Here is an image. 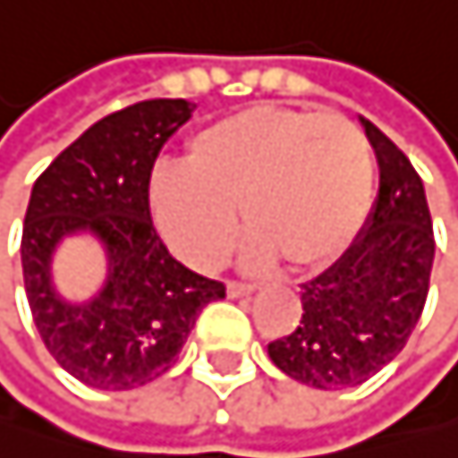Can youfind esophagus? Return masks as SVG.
Listing matches in <instances>:
<instances>
[{
	"label": "esophagus",
	"mask_w": 458,
	"mask_h": 458,
	"mask_svg": "<svg viewBox=\"0 0 458 458\" xmlns=\"http://www.w3.org/2000/svg\"><path fill=\"white\" fill-rule=\"evenodd\" d=\"M253 292H257V285H253V283H239V280L227 283V294H231V297H250Z\"/></svg>",
	"instance_id": "esophagus-1"
}]
</instances>
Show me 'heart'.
Wrapping results in <instances>:
<instances>
[{"label": "heart", "mask_w": 458, "mask_h": 458, "mask_svg": "<svg viewBox=\"0 0 458 458\" xmlns=\"http://www.w3.org/2000/svg\"><path fill=\"white\" fill-rule=\"evenodd\" d=\"M372 184L369 140L346 114L248 106L190 138L187 166L156 170L149 208L196 268L227 259L242 210L253 259L320 271L358 236Z\"/></svg>", "instance_id": "b5f03b06"}]
</instances>
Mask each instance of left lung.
<instances>
[{
	"label": "left lung",
	"instance_id": "8db88e82",
	"mask_svg": "<svg viewBox=\"0 0 458 458\" xmlns=\"http://www.w3.org/2000/svg\"><path fill=\"white\" fill-rule=\"evenodd\" d=\"M381 170L367 231L329 271L302 285V320L268 344L294 381L344 389L369 381L401 349L424 311L433 271V219L410 158L363 121Z\"/></svg>",
	"mask_w": 458,
	"mask_h": 458
}]
</instances>
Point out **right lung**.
<instances>
[{
  "mask_svg": "<svg viewBox=\"0 0 458 458\" xmlns=\"http://www.w3.org/2000/svg\"><path fill=\"white\" fill-rule=\"evenodd\" d=\"M196 103L140 100L100 117L34 182L22 227L25 294L42 344L65 372L98 389H132L158 378L199 311L225 297V283L178 262L149 213L158 152ZM74 230H91L110 250V283L98 301L69 307L53 294L47 259Z\"/></svg>",
  "mask_w": 458,
  "mask_h": 458,
  "instance_id": "obj_1",
  "label": "right lung"
}]
</instances>
